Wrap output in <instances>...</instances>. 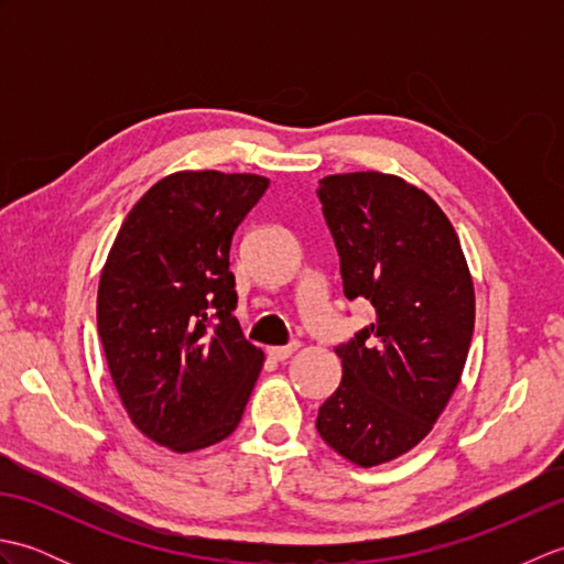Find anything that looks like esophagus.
Segmentation results:
<instances>
[{"label":"esophagus","instance_id":"1","mask_svg":"<svg viewBox=\"0 0 564 564\" xmlns=\"http://www.w3.org/2000/svg\"><path fill=\"white\" fill-rule=\"evenodd\" d=\"M297 349V344H291V346H271V349L267 351L269 358H273V361H285V358H291V354Z\"/></svg>","mask_w":564,"mask_h":564}]
</instances>
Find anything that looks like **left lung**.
<instances>
[{"mask_svg":"<svg viewBox=\"0 0 564 564\" xmlns=\"http://www.w3.org/2000/svg\"><path fill=\"white\" fill-rule=\"evenodd\" d=\"M344 295L376 319L339 344L341 382L317 412L329 448L361 467L412 451L446 410L475 327V285L446 213L382 172L319 178Z\"/></svg>","mask_w":564,"mask_h":564,"instance_id":"8db88e82","label":"left lung"}]
</instances>
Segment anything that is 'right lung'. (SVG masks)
<instances>
[{"label":"right lung","instance_id":"add662e5","mask_svg":"<svg viewBox=\"0 0 564 564\" xmlns=\"http://www.w3.org/2000/svg\"><path fill=\"white\" fill-rule=\"evenodd\" d=\"M269 178L215 170L160 178L101 269L97 325L130 422L174 453L227 438L263 366L232 310V235Z\"/></svg>","mask_w":564,"mask_h":564}]
</instances>
